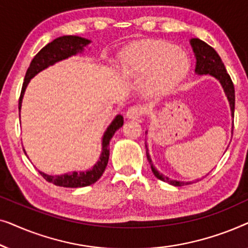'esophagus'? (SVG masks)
<instances>
[{"label":"esophagus","mask_w":248,"mask_h":248,"mask_svg":"<svg viewBox=\"0 0 248 248\" xmlns=\"http://www.w3.org/2000/svg\"><path fill=\"white\" fill-rule=\"evenodd\" d=\"M144 110L141 106H132L126 111V117L130 120H139L143 116Z\"/></svg>","instance_id":"esophagus-1"}]
</instances>
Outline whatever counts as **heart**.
<instances>
[{
	"instance_id": "obj_1",
	"label": "heart",
	"mask_w": 248,
	"mask_h": 248,
	"mask_svg": "<svg viewBox=\"0 0 248 248\" xmlns=\"http://www.w3.org/2000/svg\"><path fill=\"white\" fill-rule=\"evenodd\" d=\"M122 62L128 76H145L142 89L149 96L165 93L189 69V59L184 50L155 39L132 44L122 55Z\"/></svg>"
}]
</instances>
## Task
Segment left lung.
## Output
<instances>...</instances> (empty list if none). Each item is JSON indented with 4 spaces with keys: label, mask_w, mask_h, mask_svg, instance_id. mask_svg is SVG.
I'll use <instances>...</instances> for the list:
<instances>
[{
    "label": "left lung",
    "mask_w": 248,
    "mask_h": 248,
    "mask_svg": "<svg viewBox=\"0 0 248 248\" xmlns=\"http://www.w3.org/2000/svg\"><path fill=\"white\" fill-rule=\"evenodd\" d=\"M191 45L194 50L195 56H196V67L195 72L198 74H211L215 78H217L220 82H221L225 93L228 98L230 108H232V115L233 117V111H235V88H233V83L230 76L227 72L225 65H223L221 59L218 55V53L212 48L211 46L208 44L202 42L198 38L191 39ZM233 127V125H232ZM145 148H147V143H145ZM147 158L149 164L151 166L152 172L158 179H160L162 182L168 183V184L175 185V186H183L191 184L192 182H178V181H172L166 177L162 174H160L157 169L154 167L150 155L148 154V148H147Z\"/></svg>",
    "instance_id": "1"
}]
</instances>
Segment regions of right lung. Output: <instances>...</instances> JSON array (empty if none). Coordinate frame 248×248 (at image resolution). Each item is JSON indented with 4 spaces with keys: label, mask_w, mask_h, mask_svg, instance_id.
<instances>
[{
    "label": "right lung",
    "mask_w": 248,
    "mask_h": 248,
    "mask_svg": "<svg viewBox=\"0 0 248 248\" xmlns=\"http://www.w3.org/2000/svg\"><path fill=\"white\" fill-rule=\"evenodd\" d=\"M90 40L81 38L78 36H63L54 39L52 43L47 44L45 47H43L36 56L33 57L31 63L27 70L25 80L22 83L21 93L19 98V111L21 108V101L23 93H25L27 84L31 78L36 76L40 71L46 69L47 66L53 65L54 63L59 62L61 60L67 59L69 56H72L78 52H81L83 47L88 45ZM123 116L117 115L115 120L111 122V124L108 126L107 131L105 132L103 138V152H101L100 159L98 160L93 169L88 171L77 172L73 171L71 174H64L61 176H49L40 172V175L46 179L47 182L53 183L56 186H63V187H84L89 186L93 183H96L98 179L104 174L106 166L108 164V158H109V141L113 138L115 132L123 125ZM25 151V150H23Z\"/></svg>",
    "instance_id": "1"
}]
</instances>
